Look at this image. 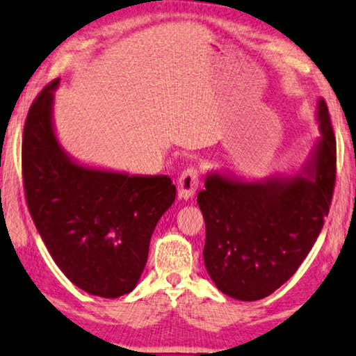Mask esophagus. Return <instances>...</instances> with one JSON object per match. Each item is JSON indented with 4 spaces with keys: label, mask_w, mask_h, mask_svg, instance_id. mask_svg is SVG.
<instances>
[{
    "label": "esophagus",
    "mask_w": 356,
    "mask_h": 356,
    "mask_svg": "<svg viewBox=\"0 0 356 356\" xmlns=\"http://www.w3.org/2000/svg\"><path fill=\"white\" fill-rule=\"evenodd\" d=\"M199 186V172L195 168H186L178 178L179 199H191Z\"/></svg>",
    "instance_id": "1"
}]
</instances>
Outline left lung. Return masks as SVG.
Masks as SVG:
<instances>
[{
  "label": "left lung",
  "mask_w": 356,
  "mask_h": 356,
  "mask_svg": "<svg viewBox=\"0 0 356 356\" xmlns=\"http://www.w3.org/2000/svg\"><path fill=\"white\" fill-rule=\"evenodd\" d=\"M316 120L321 136L300 172L261 181L220 172L205 177L197 194L204 264L226 296L254 302L280 289L321 233L336 183V136L324 99Z\"/></svg>",
  "instance_id": "obj_1"
}]
</instances>
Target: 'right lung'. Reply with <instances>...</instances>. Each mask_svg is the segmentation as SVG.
I'll list each match as a JSON object with an SVG mask.
<instances>
[{"instance_id": "1", "label": "right lung", "mask_w": 356, "mask_h": 356, "mask_svg": "<svg viewBox=\"0 0 356 356\" xmlns=\"http://www.w3.org/2000/svg\"><path fill=\"white\" fill-rule=\"evenodd\" d=\"M58 86L59 79L40 92L25 120V197L60 271L91 296L115 298L140 281L151 236L177 188L167 175H128L72 159L54 131Z\"/></svg>"}]
</instances>
